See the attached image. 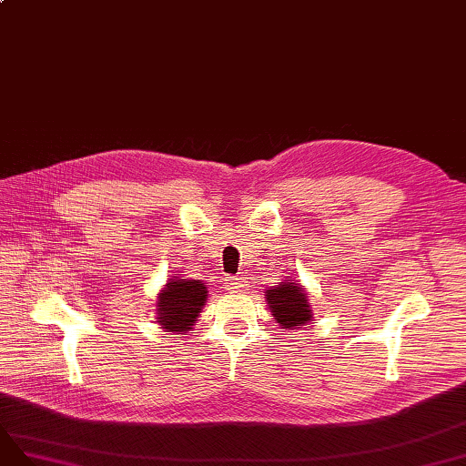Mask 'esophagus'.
Here are the masks:
<instances>
[{
  "mask_svg": "<svg viewBox=\"0 0 466 466\" xmlns=\"http://www.w3.org/2000/svg\"><path fill=\"white\" fill-rule=\"evenodd\" d=\"M223 287L229 292H241L245 289V282L243 279H237V277H225Z\"/></svg>",
  "mask_w": 466,
  "mask_h": 466,
  "instance_id": "obj_1",
  "label": "esophagus"
}]
</instances>
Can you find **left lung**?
Instances as JSON below:
<instances>
[{
	"label": "left lung",
	"mask_w": 466,
	"mask_h": 466,
	"mask_svg": "<svg viewBox=\"0 0 466 466\" xmlns=\"http://www.w3.org/2000/svg\"><path fill=\"white\" fill-rule=\"evenodd\" d=\"M268 310L275 316L277 324L282 330H297V328L309 324L312 320V309L309 297L299 280L279 282L265 292Z\"/></svg>",
	"instance_id": "1"
}]
</instances>
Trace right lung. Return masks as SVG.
I'll list each match as a JSON object with an SVG mask.
<instances>
[{
	"instance_id": "1",
	"label": "right lung",
	"mask_w": 466,
	"mask_h": 466,
	"mask_svg": "<svg viewBox=\"0 0 466 466\" xmlns=\"http://www.w3.org/2000/svg\"><path fill=\"white\" fill-rule=\"evenodd\" d=\"M208 302V287L203 280L172 277L167 279L156 300V322L164 332L187 334Z\"/></svg>"
}]
</instances>
